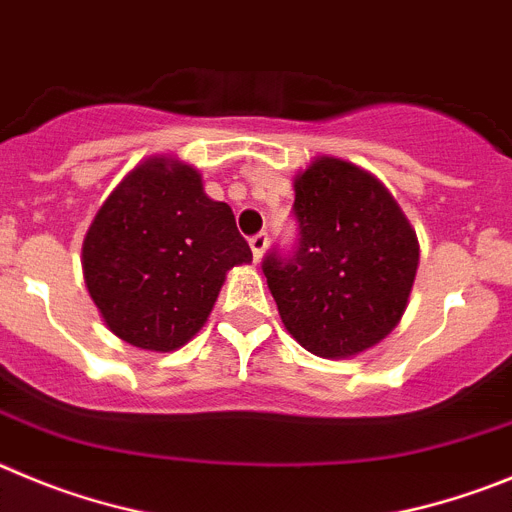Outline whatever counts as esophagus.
I'll return each mask as SVG.
<instances>
[{
    "mask_svg": "<svg viewBox=\"0 0 512 512\" xmlns=\"http://www.w3.org/2000/svg\"><path fill=\"white\" fill-rule=\"evenodd\" d=\"M250 247H252V255H255V262H260L262 255H265V250H267V234L265 232L255 234V237L250 239Z\"/></svg>",
    "mask_w": 512,
    "mask_h": 512,
    "instance_id": "34e87169",
    "label": "esophagus"
}]
</instances>
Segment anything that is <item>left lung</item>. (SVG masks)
<instances>
[{"label": "left lung", "mask_w": 512, "mask_h": 512, "mask_svg": "<svg viewBox=\"0 0 512 512\" xmlns=\"http://www.w3.org/2000/svg\"><path fill=\"white\" fill-rule=\"evenodd\" d=\"M293 191L301 242L290 260L267 255V288L303 349L357 357L403 319L421 257L416 229L388 188L342 158H313Z\"/></svg>", "instance_id": "left-lung-1"}]
</instances>
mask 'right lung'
I'll use <instances>...</instances> for the list:
<instances>
[{"label": "right lung", "instance_id": "obj_1", "mask_svg": "<svg viewBox=\"0 0 512 512\" xmlns=\"http://www.w3.org/2000/svg\"><path fill=\"white\" fill-rule=\"evenodd\" d=\"M252 262L224 201L173 155H150L99 206L81 247L89 296L114 336L173 352L209 321L227 273Z\"/></svg>", "mask_w": 512, "mask_h": 512}]
</instances>
